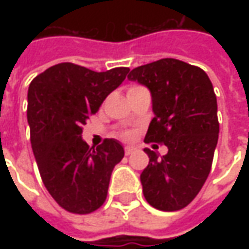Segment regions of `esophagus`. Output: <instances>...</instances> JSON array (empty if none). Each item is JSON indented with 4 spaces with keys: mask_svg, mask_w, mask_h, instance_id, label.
Wrapping results in <instances>:
<instances>
[{
    "mask_svg": "<svg viewBox=\"0 0 249 249\" xmlns=\"http://www.w3.org/2000/svg\"><path fill=\"white\" fill-rule=\"evenodd\" d=\"M134 147H133V145H127V147H126V148H124V154H126V155H131V154H133V152H134Z\"/></svg>",
    "mask_w": 249,
    "mask_h": 249,
    "instance_id": "34e87169",
    "label": "esophagus"
}]
</instances>
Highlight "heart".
I'll use <instances>...</instances> for the list:
<instances>
[{
	"label": "heart",
	"mask_w": 249,
	"mask_h": 249,
	"mask_svg": "<svg viewBox=\"0 0 249 249\" xmlns=\"http://www.w3.org/2000/svg\"><path fill=\"white\" fill-rule=\"evenodd\" d=\"M131 136H133V133H126V134H124V137H127V139L131 137Z\"/></svg>",
	"instance_id": "heart-1"
}]
</instances>
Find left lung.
<instances>
[{"label": "left lung", "mask_w": 249, "mask_h": 249, "mask_svg": "<svg viewBox=\"0 0 249 249\" xmlns=\"http://www.w3.org/2000/svg\"><path fill=\"white\" fill-rule=\"evenodd\" d=\"M127 79L147 87L154 119L145 142H163L167 154L145 148L142 194L159 211H178L199 193L211 172L219 137L213 86L201 68L165 58L133 69Z\"/></svg>", "instance_id": "left-lung-1"}]
</instances>
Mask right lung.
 Masks as SVG:
<instances>
[{
	"label": "right lung",
	"instance_id": "obj_1",
	"mask_svg": "<svg viewBox=\"0 0 249 249\" xmlns=\"http://www.w3.org/2000/svg\"><path fill=\"white\" fill-rule=\"evenodd\" d=\"M129 71L94 72L63 62L29 86L27 122L34 158L48 193L72 213H90L105 202L112 170L124 157L118 140L107 139L90 148L82 131Z\"/></svg>",
	"mask_w": 249,
	"mask_h": 249
}]
</instances>
